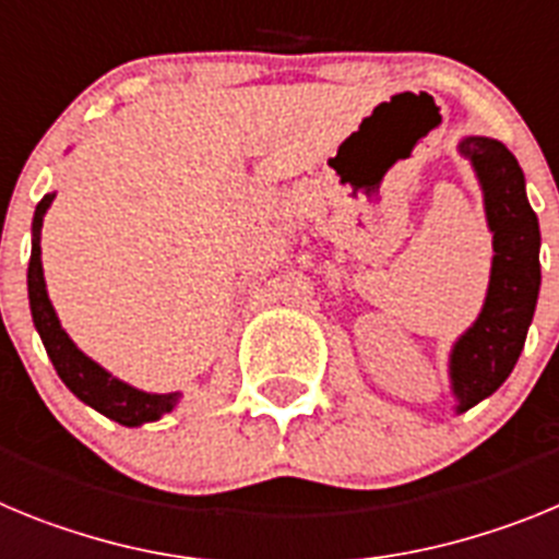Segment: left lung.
Masks as SVG:
<instances>
[{"label":"left lung","mask_w":559,"mask_h":559,"mask_svg":"<svg viewBox=\"0 0 559 559\" xmlns=\"http://www.w3.org/2000/svg\"><path fill=\"white\" fill-rule=\"evenodd\" d=\"M459 153L471 159L481 181L496 251L481 313L451 353L456 408L467 412L490 397L518 364L540 290V226L526 201L521 165L501 142L467 136Z\"/></svg>","instance_id":"left-lung-1"}]
</instances>
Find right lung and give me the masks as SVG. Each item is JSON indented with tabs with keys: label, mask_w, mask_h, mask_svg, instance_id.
<instances>
[{
	"label": "right lung",
	"mask_w": 559,
	"mask_h": 559,
	"mask_svg": "<svg viewBox=\"0 0 559 559\" xmlns=\"http://www.w3.org/2000/svg\"><path fill=\"white\" fill-rule=\"evenodd\" d=\"M56 199L44 195L36 206V218H33V251H29V269H27V294H29V310H33V322H36L38 335H41L44 347H47L49 360L56 367L58 378L69 386V392L81 397L86 406L97 408L106 414L108 419L120 423V426H142V423H153L162 414L173 412V406L179 403V394H147L140 389L128 386L122 380L111 378L100 364L81 353L72 344L67 333L61 330L56 310L47 296V285H44V269H41V221L44 212L49 210Z\"/></svg>",
	"instance_id": "add662e5"
}]
</instances>
